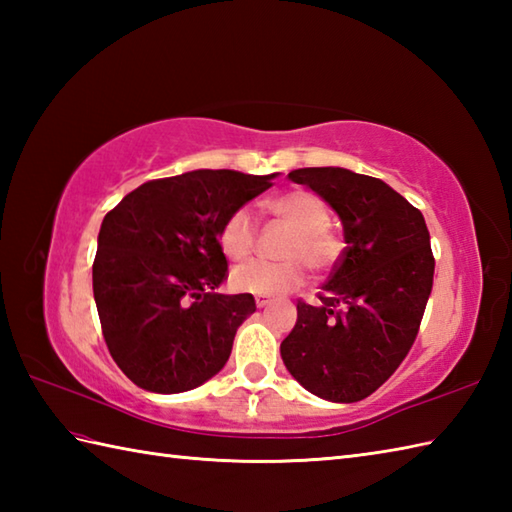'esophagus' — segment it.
Segmentation results:
<instances>
[{
	"label": "esophagus",
	"mask_w": 512,
	"mask_h": 512,
	"mask_svg": "<svg viewBox=\"0 0 512 512\" xmlns=\"http://www.w3.org/2000/svg\"><path fill=\"white\" fill-rule=\"evenodd\" d=\"M255 303H257V308H266L268 303H270V299H266V297H255Z\"/></svg>",
	"instance_id": "obj_1"
}]
</instances>
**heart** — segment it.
<instances>
[{
    "instance_id": "obj_1",
    "label": "heart",
    "mask_w": 512,
    "mask_h": 512,
    "mask_svg": "<svg viewBox=\"0 0 512 512\" xmlns=\"http://www.w3.org/2000/svg\"><path fill=\"white\" fill-rule=\"evenodd\" d=\"M268 211L288 224L295 235L288 239L284 257L288 262H250L233 270L235 290L257 297H277L297 290L306 281L308 264L314 273H328L343 255V242L330 231V211L310 191H290L268 202ZM257 231L248 209H237L217 231V246L228 262L239 264L253 255Z\"/></svg>"
}]
</instances>
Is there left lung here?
I'll use <instances>...</instances> for the list:
<instances>
[{
  "instance_id": "obj_1",
  "label": "left lung",
  "mask_w": 512,
  "mask_h": 512,
  "mask_svg": "<svg viewBox=\"0 0 512 512\" xmlns=\"http://www.w3.org/2000/svg\"><path fill=\"white\" fill-rule=\"evenodd\" d=\"M288 178L339 213L347 246L317 306L297 301L281 358L310 394L358 402L396 372L418 336L436 268L427 224L389 184L363 173L308 167Z\"/></svg>"
}]
</instances>
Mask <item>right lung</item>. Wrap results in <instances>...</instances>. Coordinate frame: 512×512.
Wrapping results in <instances>:
<instances>
[{"label": "right lung", "mask_w": 512, "mask_h": 512, "mask_svg": "<svg viewBox=\"0 0 512 512\" xmlns=\"http://www.w3.org/2000/svg\"><path fill=\"white\" fill-rule=\"evenodd\" d=\"M270 176L198 169L149 180L105 215L92 266L103 339L123 374L180 394L226 365L253 295H220L222 222L273 187Z\"/></svg>", "instance_id": "1"}]
</instances>
